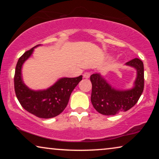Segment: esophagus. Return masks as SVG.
I'll return each instance as SVG.
<instances>
[{
	"label": "esophagus",
	"mask_w": 159,
	"mask_h": 159,
	"mask_svg": "<svg viewBox=\"0 0 159 159\" xmlns=\"http://www.w3.org/2000/svg\"><path fill=\"white\" fill-rule=\"evenodd\" d=\"M90 75H91V74H90V72H85V73H84L83 77H84V78H86V79H88V78L90 77Z\"/></svg>",
	"instance_id": "1"
}]
</instances>
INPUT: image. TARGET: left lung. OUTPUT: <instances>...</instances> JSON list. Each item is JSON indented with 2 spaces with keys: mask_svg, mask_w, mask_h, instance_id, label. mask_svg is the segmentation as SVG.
<instances>
[{
  "mask_svg": "<svg viewBox=\"0 0 159 159\" xmlns=\"http://www.w3.org/2000/svg\"><path fill=\"white\" fill-rule=\"evenodd\" d=\"M126 65L137 70L134 87L129 90H115L99 74L90 76L92 83L91 102L98 112L106 116L127 111L137 103L144 89V66L138 58L130 60Z\"/></svg>",
  "mask_w": 159,
  "mask_h": 159,
  "instance_id": "obj_1",
  "label": "left lung"
}]
</instances>
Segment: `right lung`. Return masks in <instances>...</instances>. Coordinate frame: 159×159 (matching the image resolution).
Masks as SVG:
<instances>
[{
	"mask_svg": "<svg viewBox=\"0 0 159 159\" xmlns=\"http://www.w3.org/2000/svg\"><path fill=\"white\" fill-rule=\"evenodd\" d=\"M33 50L32 48L26 51L19 58L14 75L15 93L21 106L30 114L42 119L53 118L59 115L66 107L71 92L81 81L82 76L61 78L45 90H30L24 84L21 70L24 62L32 55Z\"/></svg>",
	"mask_w": 159,
	"mask_h": 159,
	"instance_id": "add662e5",
	"label": "right lung"
}]
</instances>
